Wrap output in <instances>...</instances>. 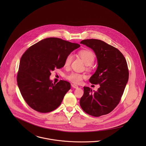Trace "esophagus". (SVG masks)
<instances>
[{
  "label": "esophagus",
  "instance_id": "esophagus-1",
  "mask_svg": "<svg viewBox=\"0 0 146 146\" xmlns=\"http://www.w3.org/2000/svg\"><path fill=\"white\" fill-rule=\"evenodd\" d=\"M72 87L74 88H75V89L78 88V86L76 84H72Z\"/></svg>",
  "mask_w": 146,
  "mask_h": 146
}]
</instances>
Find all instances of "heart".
<instances>
[{
    "instance_id": "1",
    "label": "heart",
    "mask_w": 146,
    "mask_h": 146,
    "mask_svg": "<svg viewBox=\"0 0 146 146\" xmlns=\"http://www.w3.org/2000/svg\"><path fill=\"white\" fill-rule=\"evenodd\" d=\"M79 55L82 58L84 63L86 65H90L92 64L95 59L94 54L89 50H83L79 52ZM73 59V56L72 54H69L66 58H65L64 62V67H68ZM84 76L83 75L72 72L70 75H69L67 78L68 80L71 81V82L75 84L80 83L83 79Z\"/></svg>"
}]
</instances>
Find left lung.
Returning a JSON list of instances; mask_svg holds the SVG:
<instances>
[{
    "label": "left lung",
    "instance_id": "left-lung-1",
    "mask_svg": "<svg viewBox=\"0 0 146 146\" xmlns=\"http://www.w3.org/2000/svg\"><path fill=\"white\" fill-rule=\"evenodd\" d=\"M91 48L97 60V68L89 79L90 83L100 85L96 91L84 86L80 100L82 108L88 114L98 117L111 112L119 104L129 79L124 56L117 48L98 39L80 42Z\"/></svg>",
    "mask_w": 146,
    "mask_h": 146
}]
</instances>
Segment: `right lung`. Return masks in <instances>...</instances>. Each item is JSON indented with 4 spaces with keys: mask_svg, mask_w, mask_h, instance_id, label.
Instances as JSON below:
<instances>
[{
    "mask_svg": "<svg viewBox=\"0 0 146 146\" xmlns=\"http://www.w3.org/2000/svg\"><path fill=\"white\" fill-rule=\"evenodd\" d=\"M78 44L56 38L42 39L31 46L21 57L17 85L27 104L42 113L56 109L70 89V83L61 80L53 83L50 72L64 66L66 57L79 48Z\"/></svg>",
    "mask_w": 146,
    "mask_h": 146,
    "instance_id": "1",
    "label": "right lung"
}]
</instances>
